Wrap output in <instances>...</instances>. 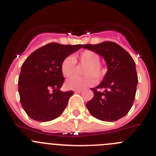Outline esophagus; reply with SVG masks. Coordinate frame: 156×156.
<instances>
[{
    "instance_id": "esophagus-1",
    "label": "esophagus",
    "mask_w": 156,
    "mask_h": 156,
    "mask_svg": "<svg viewBox=\"0 0 156 156\" xmlns=\"http://www.w3.org/2000/svg\"><path fill=\"white\" fill-rule=\"evenodd\" d=\"M75 93L80 94V93H81V92H82V90H75Z\"/></svg>"
}]
</instances>
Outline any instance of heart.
<instances>
[{
    "label": "heart",
    "mask_w": 156,
    "mask_h": 156,
    "mask_svg": "<svg viewBox=\"0 0 156 156\" xmlns=\"http://www.w3.org/2000/svg\"><path fill=\"white\" fill-rule=\"evenodd\" d=\"M85 66L83 69V77L75 76L69 78L66 83L67 88L71 90H82L94 83L96 79H101L105 74V69L100 63L101 57L95 52L91 50H85L78 55L68 56L61 64V71L62 75L66 78L72 76L76 69V62Z\"/></svg>",
    "instance_id": "b5f03b06"
}]
</instances>
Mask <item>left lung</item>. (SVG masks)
Listing matches in <instances>:
<instances>
[{"label": "left lung", "instance_id": "left-lung-1", "mask_svg": "<svg viewBox=\"0 0 156 156\" xmlns=\"http://www.w3.org/2000/svg\"><path fill=\"white\" fill-rule=\"evenodd\" d=\"M83 47L101 55L108 69L102 82L91 88L94 98L86 107L98 120L116 121L127 114L135 99L138 83L135 62L123 48L113 42L86 44Z\"/></svg>", "mask_w": 156, "mask_h": 156}]
</instances>
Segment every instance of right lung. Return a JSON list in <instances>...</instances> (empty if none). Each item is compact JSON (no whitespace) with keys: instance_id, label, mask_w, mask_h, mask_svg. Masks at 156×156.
<instances>
[{"instance_id":"right-lung-1","label":"right lung","mask_w":156,"mask_h":156,"mask_svg":"<svg viewBox=\"0 0 156 156\" xmlns=\"http://www.w3.org/2000/svg\"><path fill=\"white\" fill-rule=\"evenodd\" d=\"M82 46L51 43L35 50L25 60L18 79V90L21 105L30 118L47 122L63 113L74 92L59 90L65 81L61 64Z\"/></svg>"}]
</instances>
